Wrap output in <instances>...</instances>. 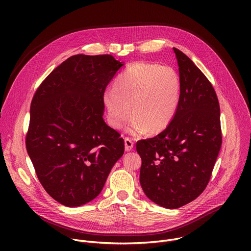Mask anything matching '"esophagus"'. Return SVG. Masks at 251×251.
Wrapping results in <instances>:
<instances>
[{
  "label": "esophagus",
  "mask_w": 251,
  "mask_h": 251,
  "mask_svg": "<svg viewBox=\"0 0 251 251\" xmlns=\"http://www.w3.org/2000/svg\"><path fill=\"white\" fill-rule=\"evenodd\" d=\"M124 144H125V151L129 152L133 149V146H134V143L132 142L131 139L129 138H125L124 139Z\"/></svg>",
  "instance_id": "esophagus-1"
}]
</instances>
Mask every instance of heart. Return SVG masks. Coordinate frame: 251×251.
<instances>
[{"mask_svg":"<svg viewBox=\"0 0 251 251\" xmlns=\"http://www.w3.org/2000/svg\"><path fill=\"white\" fill-rule=\"evenodd\" d=\"M181 84L171 66L137 62L115 80L113 89L103 93L108 123L121 128L131 119L127 131L133 135L164 131L172 122L180 100Z\"/></svg>","mask_w":251,"mask_h":251,"instance_id":"b5f03b06","label":"heart"}]
</instances>
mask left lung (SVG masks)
<instances>
[{"label":"left lung","instance_id":"1","mask_svg":"<svg viewBox=\"0 0 251 251\" xmlns=\"http://www.w3.org/2000/svg\"><path fill=\"white\" fill-rule=\"evenodd\" d=\"M173 50L181 84L176 114L163 132L136 144L142 159L141 187L166 208L181 207L204 191L222 146L216 91L184 52Z\"/></svg>","mask_w":251,"mask_h":251}]
</instances>
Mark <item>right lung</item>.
<instances>
[{
	"label": "right lung",
	"mask_w": 251,
	"mask_h": 251,
	"mask_svg": "<svg viewBox=\"0 0 251 251\" xmlns=\"http://www.w3.org/2000/svg\"><path fill=\"white\" fill-rule=\"evenodd\" d=\"M123 65L110 54H76L33 95L26 151L47 193L63 205L94 200L124 154L123 138L102 117L105 88Z\"/></svg>",
	"instance_id": "obj_1"
}]
</instances>
